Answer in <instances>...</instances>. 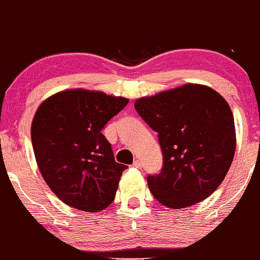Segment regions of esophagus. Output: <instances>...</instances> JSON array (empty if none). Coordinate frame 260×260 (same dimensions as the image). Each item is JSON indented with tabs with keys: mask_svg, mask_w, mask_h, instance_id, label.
Listing matches in <instances>:
<instances>
[{
	"mask_svg": "<svg viewBox=\"0 0 260 260\" xmlns=\"http://www.w3.org/2000/svg\"><path fill=\"white\" fill-rule=\"evenodd\" d=\"M133 166H134V168H136V169H140L141 166H142V162H141L140 160H135V161L133 162Z\"/></svg>",
	"mask_w": 260,
	"mask_h": 260,
	"instance_id": "34e87169",
	"label": "esophagus"
}]
</instances>
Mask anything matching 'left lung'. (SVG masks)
Wrapping results in <instances>:
<instances>
[{"mask_svg": "<svg viewBox=\"0 0 260 260\" xmlns=\"http://www.w3.org/2000/svg\"><path fill=\"white\" fill-rule=\"evenodd\" d=\"M135 108L158 133L164 155L161 172L147 177L150 193L174 210L210 197L228 174L236 148L225 99L210 86L188 83L137 99Z\"/></svg>", "mask_w": 260, "mask_h": 260, "instance_id": "1", "label": "left lung"}]
</instances>
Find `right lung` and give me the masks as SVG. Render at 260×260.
I'll list each match as a JSON object with an SVG mask.
<instances>
[{
    "instance_id": "right-lung-1",
    "label": "right lung",
    "mask_w": 260,
    "mask_h": 260,
    "mask_svg": "<svg viewBox=\"0 0 260 260\" xmlns=\"http://www.w3.org/2000/svg\"><path fill=\"white\" fill-rule=\"evenodd\" d=\"M129 99L86 89H67L46 99L35 113L31 140L48 187L63 204L85 212L114 200L126 165L114 160L101 130Z\"/></svg>"
}]
</instances>
